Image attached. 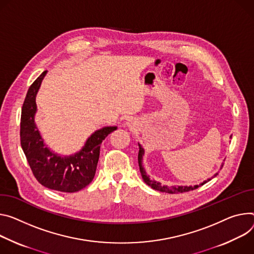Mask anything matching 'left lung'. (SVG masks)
Masks as SVG:
<instances>
[{
  "label": "left lung",
  "mask_w": 254,
  "mask_h": 254,
  "mask_svg": "<svg viewBox=\"0 0 254 254\" xmlns=\"http://www.w3.org/2000/svg\"><path fill=\"white\" fill-rule=\"evenodd\" d=\"M139 148H140V151H139V156H137V160H139V166H140V171H141V174H142V178L145 181V183L148 184V186L151 187L153 190H158V191H162V192H167V193H181V192H187V191L193 190L198 188V186H194V187H171V188H168V187H162V186H161L160 182L151 180L149 178V176H147L146 171L144 170V167L142 165L144 149L142 148L141 145H139ZM217 175H218V173L215 174V176H217ZM210 180L211 179H207V181H210ZM207 181L202 182L201 184H199V186H203V184L205 182H207Z\"/></svg>",
  "instance_id": "left-lung-1"
}]
</instances>
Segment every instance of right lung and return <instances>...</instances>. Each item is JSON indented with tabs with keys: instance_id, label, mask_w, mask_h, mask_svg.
<instances>
[{
	"instance_id": "right-lung-1",
	"label": "right lung",
	"mask_w": 254,
	"mask_h": 254,
	"mask_svg": "<svg viewBox=\"0 0 254 254\" xmlns=\"http://www.w3.org/2000/svg\"><path fill=\"white\" fill-rule=\"evenodd\" d=\"M44 71L29 87L22 106L20 123L21 147L30 169L41 186L62 192H76L93 180L99 160L100 145L105 137L117 129L107 127L96 130L86 142L81 152L62 158L44 147L43 141L34 124L36 111L35 97Z\"/></svg>"
}]
</instances>
